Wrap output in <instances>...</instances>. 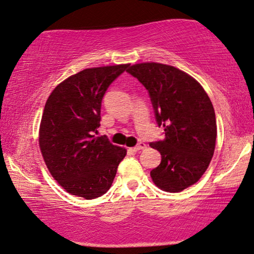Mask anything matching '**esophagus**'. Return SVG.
Returning <instances> with one entry per match:
<instances>
[{
    "instance_id": "esophagus-1",
    "label": "esophagus",
    "mask_w": 254,
    "mask_h": 254,
    "mask_svg": "<svg viewBox=\"0 0 254 254\" xmlns=\"http://www.w3.org/2000/svg\"><path fill=\"white\" fill-rule=\"evenodd\" d=\"M144 148H146V144H145V143H139V144L137 145V146H134V147L131 148V150H132L133 152H139L141 150H144Z\"/></svg>"
}]
</instances>
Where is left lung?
I'll return each instance as SVG.
<instances>
[{
  "label": "left lung",
  "mask_w": 254,
  "mask_h": 254,
  "mask_svg": "<svg viewBox=\"0 0 254 254\" xmlns=\"http://www.w3.org/2000/svg\"><path fill=\"white\" fill-rule=\"evenodd\" d=\"M127 72L146 88L165 131V139L150 144L161 154L152 180L165 191H182L200 180L214 155L217 127L211 101L194 77L173 66L143 63Z\"/></svg>",
  "instance_id": "1"
}]
</instances>
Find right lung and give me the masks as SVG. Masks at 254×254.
I'll list each match as a JSON object with an SVG mask.
<instances>
[{"mask_svg": "<svg viewBox=\"0 0 254 254\" xmlns=\"http://www.w3.org/2000/svg\"><path fill=\"white\" fill-rule=\"evenodd\" d=\"M127 65L87 68L54 88L42 116L39 146L52 177L72 195L92 200L109 190L127 150L95 137L108 87Z\"/></svg>", "mask_w": 254, "mask_h": 254, "instance_id": "right-lung-1", "label": "right lung"}]
</instances>
